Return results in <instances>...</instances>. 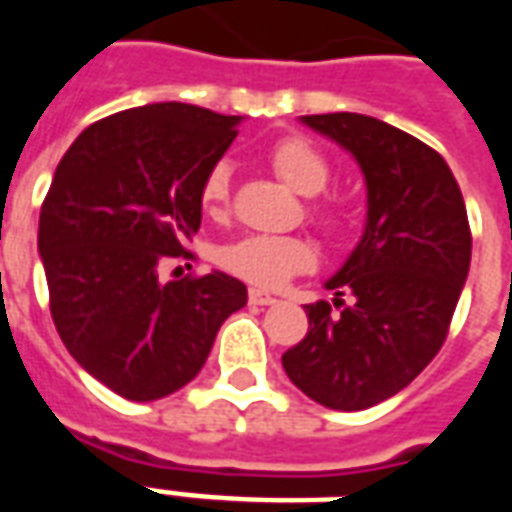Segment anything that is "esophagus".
Segmentation results:
<instances>
[{"label":"esophagus","mask_w":512,"mask_h":512,"mask_svg":"<svg viewBox=\"0 0 512 512\" xmlns=\"http://www.w3.org/2000/svg\"><path fill=\"white\" fill-rule=\"evenodd\" d=\"M274 296L263 288H249V304H255V307H268V304H274Z\"/></svg>","instance_id":"obj_1"}]
</instances>
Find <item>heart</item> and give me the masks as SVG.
I'll return each mask as SVG.
<instances>
[{
	"label": "heart",
	"instance_id": "b5f03b06",
	"mask_svg": "<svg viewBox=\"0 0 512 512\" xmlns=\"http://www.w3.org/2000/svg\"><path fill=\"white\" fill-rule=\"evenodd\" d=\"M268 164L290 189L299 191L304 197L321 194L332 180L329 158L301 136H285L277 145H271ZM230 180H233L230 161H213L211 167L205 169L200 191H197V200H200L205 216H211V219L227 216ZM315 213L326 222H332L329 208L315 205ZM315 257H318L315 246L299 235H246L241 241L224 246L219 252V263L246 282H255L263 288H277L301 271H310L315 266Z\"/></svg>",
	"mask_w": 512,
	"mask_h": 512
}]
</instances>
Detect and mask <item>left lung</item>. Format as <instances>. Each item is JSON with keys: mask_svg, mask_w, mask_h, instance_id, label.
Wrapping results in <instances>:
<instances>
[{"mask_svg": "<svg viewBox=\"0 0 512 512\" xmlns=\"http://www.w3.org/2000/svg\"><path fill=\"white\" fill-rule=\"evenodd\" d=\"M301 123L356 158L367 222L326 279L337 312L329 301L307 304L310 332L285 351L282 367L315 403L362 411L397 395L439 354L469 274L472 233L458 180L417 136L354 112Z\"/></svg>", "mask_w": 512, "mask_h": 512, "instance_id": "1", "label": "left lung"}]
</instances>
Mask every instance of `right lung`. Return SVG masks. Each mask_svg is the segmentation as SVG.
I'll return each mask as SVG.
<instances>
[{"label": "right lung", "instance_id": "right-lung-1", "mask_svg": "<svg viewBox=\"0 0 512 512\" xmlns=\"http://www.w3.org/2000/svg\"><path fill=\"white\" fill-rule=\"evenodd\" d=\"M241 117L202 106L126 109L76 136L40 208L38 249L68 354L126 400H158L197 376L216 332L246 304L241 279H158L200 230V180Z\"/></svg>", "mask_w": 512, "mask_h": 512}]
</instances>
